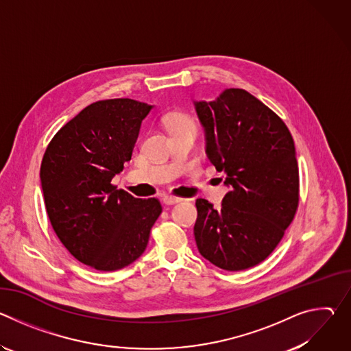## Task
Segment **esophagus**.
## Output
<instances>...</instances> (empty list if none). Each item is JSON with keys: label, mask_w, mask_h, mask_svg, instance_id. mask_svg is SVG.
<instances>
[{"label": "esophagus", "mask_w": 351, "mask_h": 351, "mask_svg": "<svg viewBox=\"0 0 351 351\" xmlns=\"http://www.w3.org/2000/svg\"><path fill=\"white\" fill-rule=\"evenodd\" d=\"M162 202H164V204H167V206H172V204L180 203L182 198H178V197H173V195H165V197L162 198Z\"/></svg>", "instance_id": "esophagus-1"}]
</instances>
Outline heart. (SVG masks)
<instances>
[{
    "instance_id": "b5f03b06",
    "label": "heart",
    "mask_w": 351,
    "mask_h": 351,
    "mask_svg": "<svg viewBox=\"0 0 351 351\" xmlns=\"http://www.w3.org/2000/svg\"><path fill=\"white\" fill-rule=\"evenodd\" d=\"M165 123H167L168 129L171 130V133L178 132V130H194L195 132V123L187 114H182V112L169 114L165 118Z\"/></svg>"
}]
</instances>
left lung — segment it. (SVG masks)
Segmentation results:
<instances>
[{
	"label": "left lung",
	"instance_id": "left-lung-1",
	"mask_svg": "<svg viewBox=\"0 0 351 351\" xmlns=\"http://www.w3.org/2000/svg\"><path fill=\"white\" fill-rule=\"evenodd\" d=\"M194 107L206 130V153L230 187L218 210L197 198V248L225 271L252 268L274 252L297 211L293 137L272 110L243 88H226Z\"/></svg>",
	"mask_w": 351,
	"mask_h": 351
}]
</instances>
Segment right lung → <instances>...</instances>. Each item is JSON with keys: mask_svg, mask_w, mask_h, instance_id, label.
Returning a JSON list of instances; mask_svg holds the SVG:
<instances>
[{"mask_svg": "<svg viewBox=\"0 0 351 351\" xmlns=\"http://www.w3.org/2000/svg\"><path fill=\"white\" fill-rule=\"evenodd\" d=\"M154 106L130 98L97 101L49 141L40 168L45 210L61 243L97 271L136 261L162 213L157 198H134L111 183L130 161Z\"/></svg>", "mask_w": 351, "mask_h": 351, "instance_id": "add662e5", "label": "right lung"}]
</instances>
